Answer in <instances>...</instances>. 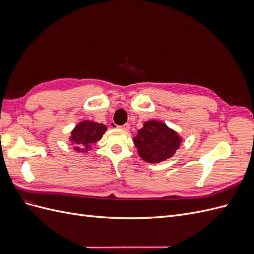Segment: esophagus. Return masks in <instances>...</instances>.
I'll return each instance as SVG.
<instances>
[{
  "label": "esophagus",
  "instance_id": "1",
  "mask_svg": "<svg viewBox=\"0 0 254 254\" xmlns=\"http://www.w3.org/2000/svg\"><path fill=\"white\" fill-rule=\"evenodd\" d=\"M119 128H120V129H122V130H124V131H128V130L130 129V126H129V124H125V125L119 126Z\"/></svg>",
  "mask_w": 254,
  "mask_h": 254
}]
</instances>
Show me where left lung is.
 I'll return each mask as SVG.
<instances>
[{
    "label": "left lung",
    "mask_w": 254,
    "mask_h": 254,
    "mask_svg": "<svg viewBox=\"0 0 254 254\" xmlns=\"http://www.w3.org/2000/svg\"><path fill=\"white\" fill-rule=\"evenodd\" d=\"M181 142L182 137L174 129L156 120L145 122L133 137L137 153L148 163H160L172 158Z\"/></svg>",
    "instance_id": "left-lung-1"
}]
</instances>
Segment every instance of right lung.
<instances>
[{
	"label": "right lung",
	"mask_w": 254,
	"mask_h": 254,
	"mask_svg": "<svg viewBox=\"0 0 254 254\" xmlns=\"http://www.w3.org/2000/svg\"><path fill=\"white\" fill-rule=\"evenodd\" d=\"M107 126L92 121H82L72 130L68 141L73 145L75 151L87 152L92 145L96 144L103 137Z\"/></svg>",
	"instance_id": "obj_1"
}]
</instances>
